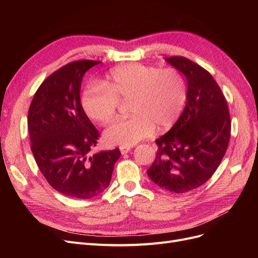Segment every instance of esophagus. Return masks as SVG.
Returning <instances> with one entry per match:
<instances>
[{"instance_id":"esophagus-1","label":"esophagus","mask_w":258,"mask_h":258,"mask_svg":"<svg viewBox=\"0 0 258 258\" xmlns=\"http://www.w3.org/2000/svg\"><path fill=\"white\" fill-rule=\"evenodd\" d=\"M119 148H120V153H121L122 155L128 154V153L131 151V148H130L129 146H120Z\"/></svg>"}]
</instances>
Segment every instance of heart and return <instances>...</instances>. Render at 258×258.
<instances>
[{"instance_id":"heart-1","label":"heart","mask_w":258,"mask_h":258,"mask_svg":"<svg viewBox=\"0 0 258 258\" xmlns=\"http://www.w3.org/2000/svg\"><path fill=\"white\" fill-rule=\"evenodd\" d=\"M188 99V86L176 69L130 63L116 68L103 84L88 85L82 106L91 120L110 122L119 102L128 103L131 114L108 126L103 139L108 145L131 146L151 137L155 128L165 132L181 118Z\"/></svg>"}]
</instances>
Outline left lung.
<instances>
[{
  "mask_svg": "<svg viewBox=\"0 0 258 258\" xmlns=\"http://www.w3.org/2000/svg\"><path fill=\"white\" fill-rule=\"evenodd\" d=\"M166 61L186 77L188 99L181 118L156 140V159L147 175L160 188L182 194L204 185L227 151L231 121L227 102L213 76L184 57Z\"/></svg>",
  "mask_w": 258,
  "mask_h": 258,
  "instance_id": "left-lung-1",
  "label": "left lung"
}]
</instances>
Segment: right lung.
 <instances>
[{"label": "right lung", "mask_w": 258, "mask_h": 258, "mask_svg": "<svg viewBox=\"0 0 258 258\" xmlns=\"http://www.w3.org/2000/svg\"><path fill=\"white\" fill-rule=\"evenodd\" d=\"M100 63L79 60L50 74L36 90L28 130L36 165L52 188L64 196L89 199L110 185L119 148L88 156L99 131L81 103L85 73Z\"/></svg>", "instance_id": "add662e5"}]
</instances>
